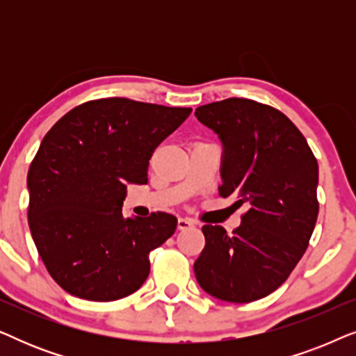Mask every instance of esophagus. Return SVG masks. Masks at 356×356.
<instances>
[{
  "label": "esophagus",
  "instance_id": "34e87169",
  "mask_svg": "<svg viewBox=\"0 0 356 356\" xmlns=\"http://www.w3.org/2000/svg\"><path fill=\"white\" fill-rule=\"evenodd\" d=\"M194 227V222L191 218H186V217H179L178 218V230H188V228Z\"/></svg>",
  "mask_w": 356,
  "mask_h": 356
}]
</instances>
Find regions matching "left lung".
Masks as SVG:
<instances>
[{
  "instance_id": "1",
  "label": "left lung",
  "mask_w": 356,
  "mask_h": 356,
  "mask_svg": "<svg viewBox=\"0 0 356 356\" xmlns=\"http://www.w3.org/2000/svg\"><path fill=\"white\" fill-rule=\"evenodd\" d=\"M223 145L218 194L246 204L228 235L204 225L206 246L194 262L204 291L230 303L267 296L289 279L318 220V160L300 129L274 106L227 99L196 108Z\"/></svg>"
}]
</instances>
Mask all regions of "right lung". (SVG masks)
Here are the masks:
<instances>
[{
	"label": "right lung",
	"mask_w": 356,
	"mask_h": 356,
	"mask_svg": "<svg viewBox=\"0 0 356 356\" xmlns=\"http://www.w3.org/2000/svg\"><path fill=\"white\" fill-rule=\"evenodd\" d=\"M189 113L111 97L76 106L45 134L27 175V217L43 264L67 293L115 301L147 279L150 251L173 235L177 217H123L126 188L147 183L154 150Z\"/></svg>",
	"instance_id": "1"
}]
</instances>
